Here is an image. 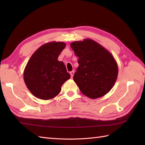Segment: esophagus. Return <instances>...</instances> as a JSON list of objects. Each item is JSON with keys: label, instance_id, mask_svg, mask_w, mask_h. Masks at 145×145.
Wrapping results in <instances>:
<instances>
[{"label": "esophagus", "instance_id": "1", "mask_svg": "<svg viewBox=\"0 0 145 145\" xmlns=\"http://www.w3.org/2000/svg\"><path fill=\"white\" fill-rule=\"evenodd\" d=\"M70 75H71V77H73V75H74V70H72V71H71V72H70Z\"/></svg>", "mask_w": 145, "mask_h": 145}]
</instances>
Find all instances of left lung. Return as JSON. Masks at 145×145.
Segmentation results:
<instances>
[{
    "instance_id": "1",
    "label": "left lung",
    "mask_w": 145,
    "mask_h": 145,
    "mask_svg": "<svg viewBox=\"0 0 145 145\" xmlns=\"http://www.w3.org/2000/svg\"><path fill=\"white\" fill-rule=\"evenodd\" d=\"M71 48L78 57L73 80L82 93L91 99L104 96L116 81L118 68L110 52L90 39L75 41Z\"/></svg>"
}]
</instances>
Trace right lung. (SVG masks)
Wrapping results in <instances>:
<instances>
[{"label": "right lung", "mask_w": 145, "mask_h": 145, "mask_svg": "<svg viewBox=\"0 0 145 145\" xmlns=\"http://www.w3.org/2000/svg\"><path fill=\"white\" fill-rule=\"evenodd\" d=\"M62 42H51L42 45L30 57L24 72V79L29 91L37 98L50 100L61 91L70 79L63 61L58 57L65 47Z\"/></svg>", "instance_id": "obj_1"}]
</instances>
